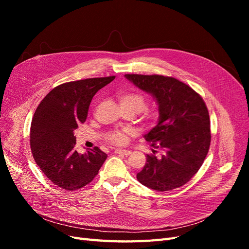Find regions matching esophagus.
Listing matches in <instances>:
<instances>
[{
	"instance_id": "34e87169",
	"label": "esophagus",
	"mask_w": 249,
	"mask_h": 249,
	"mask_svg": "<svg viewBox=\"0 0 249 249\" xmlns=\"http://www.w3.org/2000/svg\"><path fill=\"white\" fill-rule=\"evenodd\" d=\"M115 154L119 155H124V156H129L131 154V150H126V149H116L114 150Z\"/></svg>"
}]
</instances>
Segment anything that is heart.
<instances>
[{"label": "heart", "instance_id": "b5f03b06", "mask_svg": "<svg viewBox=\"0 0 249 249\" xmlns=\"http://www.w3.org/2000/svg\"><path fill=\"white\" fill-rule=\"evenodd\" d=\"M118 101L122 109L131 110L134 114L141 112L143 109L144 118L148 124H153L157 118V111L155 109H147L145 96L138 91H126L118 95ZM108 140L112 144L124 145L126 143V134L124 132L114 131L108 135Z\"/></svg>", "mask_w": 249, "mask_h": 249}]
</instances>
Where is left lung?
Instances as JSON below:
<instances>
[{
	"mask_svg": "<svg viewBox=\"0 0 249 249\" xmlns=\"http://www.w3.org/2000/svg\"><path fill=\"white\" fill-rule=\"evenodd\" d=\"M135 86L152 94L159 120L144 138L162 150L146 155L137 173L139 182L157 191H169L189 182L205 161L211 143L210 116L202 97L185 83L160 74H124Z\"/></svg>",
	"mask_w": 249,
	"mask_h": 249,
	"instance_id": "1",
	"label": "left lung"
}]
</instances>
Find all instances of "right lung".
Here are the masks:
<instances>
[{
  "instance_id": "obj_1",
  "label": "right lung",
  "mask_w": 249,
  "mask_h": 249,
  "mask_svg": "<svg viewBox=\"0 0 249 249\" xmlns=\"http://www.w3.org/2000/svg\"><path fill=\"white\" fill-rule=\"evenodd\" d=\"M114 76L64 83L55 87L37 107L30 130L36 164L53 184L67 191L88 185L107 155L99 148L79 154L73 131L84 124L94 94Z\"/></svg>"
}]
</instances>
